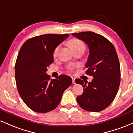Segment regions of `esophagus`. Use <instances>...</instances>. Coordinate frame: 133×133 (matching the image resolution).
Instances as JSON below:
<instances>
[{
    "label": "esophagus",
    "mask_w": 133,
    "mask_h": 133,
    "mask_svg": "<svg viewBox=\"0 0 133 133\" xmlns=\"http://www.w3.org/2000/svg\"><path fill=\"white\" fill-rule=\"evenodd\" d=\"M72 83L73 84H75V78H72Z\"/></svg>",
    "instance_id": "esophagus-1"
}]
</instances>
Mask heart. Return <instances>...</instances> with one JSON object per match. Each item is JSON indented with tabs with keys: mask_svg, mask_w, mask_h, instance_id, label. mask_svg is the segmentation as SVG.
<instances>
[{
	"mask_svg": "<svg viewBox=\"0 0 133 133\" xmlns=\"http://www.w3.org/2000/svg\"><path fill=\"white\" fill-rule=\"evenodd\" d=\"M68 45L72 49V50L73 51L77 50H83L84 51L86 49V46L85 43H83V42L81 40H79V39L75 38L70 39L69 41L68 42ZM59 48H60V46H58L55 48V50H54V53H53L54 56H56L57 55L59 50ZM72 69L73 66L68 67V70H72Z\"/></svg>",
	"mask_w": 133,
	"mask_h": 133,
	"instance_id": "1",
	"label": "heart"
}]
</instances>
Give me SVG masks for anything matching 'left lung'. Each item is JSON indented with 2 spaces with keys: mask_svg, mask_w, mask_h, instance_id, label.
<instances>
[{
  "mask_svg": "<svg viewBox=\"0 0 133 133\" xmlns=\"http://www.w3.org/2000/svg\"><path fill=\"white\" fill-rule=\"evenodd\" d=\"M71 35L88 45L90 54L86 63V74L93 77L87 82L76 79L83 87V93L76 100L83 110L99 112L110 106L116 97L120 84V64L116 49L103 36L93 32L73 33Z\"/></svg>",
  "mask_w": 133,
  "mask_h": 133,
  "instance_id": "8db88e82",
  "label": "left lung"
}]
</instances>
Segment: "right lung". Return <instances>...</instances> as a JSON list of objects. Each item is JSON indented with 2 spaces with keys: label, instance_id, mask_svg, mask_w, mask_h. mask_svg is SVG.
I'll list each match as a JSON object with an SVG mask.
<instances>
[{
  "label": "right lung",
  "instance_id": "right-lung-1",
  "mask_svg": "<svg viewBox=\"0 0 133 133\" xmlns=\"http://www.w3.org/2000/svg\"><path fill=\"white\" fill-rule=\"evenodd\" d=\"M68 34H45L29 38L22 45L15 66L17 90L25 104L38 113L54 110L64 91L71 85L70 76L50 79L47 67L54 62V50Z\"/></svg>",
  "mask_w": 133,
  "mask_h": 133
}]
</instances>
